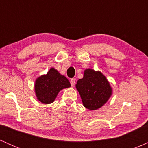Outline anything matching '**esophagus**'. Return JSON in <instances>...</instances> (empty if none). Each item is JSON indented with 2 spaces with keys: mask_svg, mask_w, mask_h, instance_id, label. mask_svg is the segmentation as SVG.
<instances>
[{
  "mask_svg": "<svg viewBox=\"0 0 148 148\" xmlns=\"http://www.w3.org/2000/svg\"><path fill=\"white\" fill-rule=\"evenodd\" d=\"M75 82H76V79H72L70 80V84L71 86H74L75 85Z\"/></svg>",
  "mask_w": 148,
  "mask_h": 148,
  "instance_id": "34e87169",
  "label": "esophagus"
}]
</instances>
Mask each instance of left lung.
<instances>
[{"instance_id": "8db88e82", "label": "left lung", "mask_w": 148, "mask_h": 148, "mask_svg": "<svg viewBox=\"0 0 148 148\" xmlns=\"http://www.w3.org/2000/svg\"><path fill=\"white\" fill-rule=\"evenodd\" d=\"M76 88L83 105L90 111L103 106L113 94V89L106 76L100 71L90 68L85 69L84 77L78 80Z\"/></svg>"}]
</instances>
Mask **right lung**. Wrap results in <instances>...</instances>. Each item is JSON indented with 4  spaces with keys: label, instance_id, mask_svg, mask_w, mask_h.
<instances>
[{
    "label": "right lung",
    "instance_id": "add662e5",
    "mask_svg": "<svg viewBox=\"0 0 148 148\" xmlns=\"http://www.w3.org/2000/svg\"><path fill=\"white\" fill-rule=\"evenodd\" d=\"M70 86V83L65 76L54 67H51L47 74L37 78L34 89L37 100L49 104L55 101L59 92Z\"/></svg>",
    "mask_w": 148,
    "mask_h": 148
}]
</instances>
